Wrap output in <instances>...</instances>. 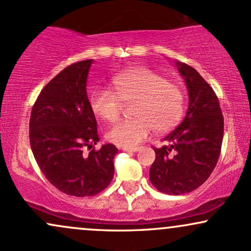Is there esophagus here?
Wrapping results in <instances>:
<instances>
[{
    "label": "esophagus",
    "instance_id": "esophagus-1",
    "mask_svg": "<svg viewBox=\"0 0 251 251\" xmlns=\"http://www.w3.org/2000/svg\"><path fill=\"white\" fill-rule=\"evenodd\" d=\"M122 150L126 152H137L139 151V148H122Z\"/></svg>",
    "mask_w": 251,
    "mask_h": 251
}]
</instances>
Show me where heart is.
I'll return each mask as SVG.
<instances>
[{
  "mask_svg": "<svg viewBox=\"0 0 251 251\" xmlns=\"http://www.w3.org/2000/svg\"><path fill=\"white\" fill-rule=\"evenodd\" d=\"M114 92L97 88L89 98L96 117L107 123L119 118L123 102H132L131 120L112 126L107 139L122 148H134L154 131L165 133L181 120L185 111L183 89L160 74L145 67H137L118 74L112 80Z\"/></svg>",
  "mask_w": 251,
  "mask_h": 251,
  "instance_id": "b5f03b06",
  "label": "heart"
}]
</instances>
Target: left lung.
Returning a JSON list of instances; mask_svg holds the SVG:
<instances>
[{
    "instance_id": "left-lung-1",
    "label": "left lung",
    "mask_w": 251,
    "mask_h": 251,
    "mask_svg": "<svg viewBox=\"0 0 251 251\" xmlns=\"http://www.w3.org/2000/svg\"><path fill=\"white\" fill-rule=\"evenodd\" d=\"M189 92V108L180 125L164 138L169 145L153 148L150 180L158 191L183 195L201 186L221 154L224 120L214 89L195 68L176 62Z\"/></svg>"
}]
</instances>
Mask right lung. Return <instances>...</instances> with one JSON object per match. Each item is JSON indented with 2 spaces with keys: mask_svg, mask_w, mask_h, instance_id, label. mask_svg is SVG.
<instances>
[{
  "mask_svg": "<svg viewBox=\"0 0 251 251\" xmlns=\"http://www.w3.org/2000/svg\"><path fill=\"white\" fill-rule=\"evenodd\" d=\"M92 63H72L54 76L40 92L29 120L30 148L42 174L57 190L76 197L107 188L118 152L113 144L94 149L99 135L86 89Z\"/></svg>",
  "mask_w": 251,
  "mask_h": 251,
  "instance_id": "right-lung-1",
  "label": "right lung"
}]
</instances>
